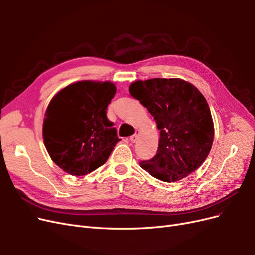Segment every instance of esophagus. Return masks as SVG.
Masks as SVG:
<instances>
[{"mask_svg": "<svg viewBox=\"0 0 255 255\" xmlns=\"http://www.w3.org/2000/svg\"><path fill=\"white\" fill-rule=\"evenodd\" d=\"M137 137H138V132H136L133 136L129 137V141L130 142H135L137 140Z\"/></svg>", "mask_w": 255, "mask_h": 255, "instance_id": "1", "label": "esophagus"}]
</instances>
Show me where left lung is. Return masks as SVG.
<instances>
[{"label":"left lung","instance_id":"obj_1","mask_svg":"<svg viewBox=\"0 0 255 255\" xmlns=\"http://www.w3.org/2000/svg\"><path fill=\"white\" fill-rule=\"evenodd\" d=\"M129 94L153 116L159 129L156 155L140 167L163 182H177L201 166L213 145L210 106L194 85L181 79H151L129 85Z\"/></svg>","mask_w":255,"mask_h":255}]
</instances>
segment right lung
Returning a JSON list of instances; mask_svg holds the SVG:
<instances>
[{
    "mask_svg": "<svg viewBox=\"0 0 255 255\" xmlns=\"http://www.w3.org/2000/svg\"><path fill=\"white\" fill-rule=\"evenodd\" d=\"M112 82L81 81L53 97L44 114L42 137L50 157L69 174L81 176L106 163L120 140L106 117L116 95Z\"/></svg>",
    "mask_w": 255,
    "mask_h": 255,
    "instance_id": "1",
    "label": "right lung"
}]
</instances>
